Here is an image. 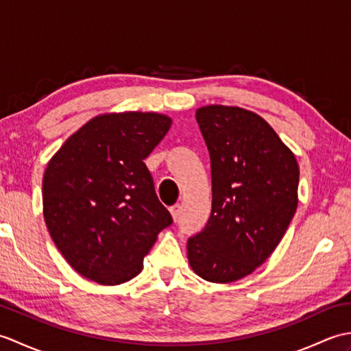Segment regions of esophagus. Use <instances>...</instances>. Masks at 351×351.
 Segmentation results:
<instances>
[{
  "mask_svg": "<svg viewBox=\"0 0 351 351\" xmlns=\"http://www.w3.org/2000/svg\"><path fill=\"white\" fill-rule=\"evenodd\" d=\"M170 213H171V217H173V220H178V217H180V214H181V205L176 204L173 206H170Z\"/></svg>",
  "mask_w": 351,
  "mask_h": 351,
  "instance_id": "1",
  "label": "esophagus"
}]
</instances>
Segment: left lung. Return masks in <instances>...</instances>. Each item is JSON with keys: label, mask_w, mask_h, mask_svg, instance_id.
Instances as JSON below:
<instances>
[{"label": "left lung", "mask_w": 351, "mask_h": 351, "mask_svg": "<svg viewBox=\"0 0 351 351\" xmlns=\"http://www.w3.org/2000/svg\"><path fill=\"white\" fill-rule=\"evenodd\" d=\"M196 121L210 152L213 210L187 241L200 278L228 283L256 270L278 247L297 210L299 164L263 117L206 106Z\"/></svg>", "instance_id": "left-lung-1"}]
</instances>
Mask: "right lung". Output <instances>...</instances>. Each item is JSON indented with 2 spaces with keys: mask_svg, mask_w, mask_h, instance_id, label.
Wrapping results in <instances>:
<instances>
[{
  "mask_svg": "<svg viewBox=\"0 0 351 351\" xmlns=\"http://www.w3.org/2000/svg\"><path fill=\"white\" fill-rule=\"evenodd\" d=\"M156 113L102 114L64 141L43 175V217L69 265L102 285L141 271L173 223L143 160L170 128Z\"/></svg>",
  "mask_w": 351,
  "mask_h": 351,
  "instance_id": "1",
  "label": "right lung"
}]
</instances>
